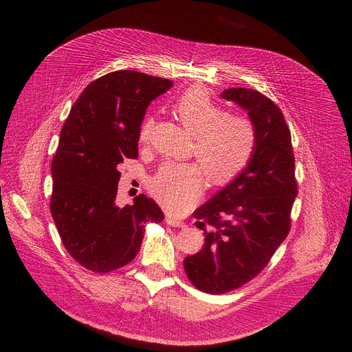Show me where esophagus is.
<instances>
[{
    "mask_svg": "<svg viewBox=\"0 0 352 352\" xmlns=\"http://www.w3.org/2000/svg\"><path fill=\"white\" fill-rule=\"evenodd\" d=\"M165 221H166V224L171 226V227H178V228L186 227V223H184V221H181V219H178V218H175V217H166Z\"/></svg>",
    "mask_w": 352,
    "mask_h": 352,
    "instance_id": "obj_1",
    "label": "esophagus"
}]
</instances>
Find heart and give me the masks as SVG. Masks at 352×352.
<instances>
[{
    "instance_id": "heart-1",
    "label": "heart",
    "mask_w": 352,
    "mask_h": 352,
    "mask_svg": "<svg viewBox=\"0 0 352 352\" xmlns=\"http://www.w3.org/2000/svg\"><path fill=\"white\" fill-rule=\"evenodd\" d=\"M173 111L181 125L195 137L194 155L212 184L224 186L247 168L256 146L255 128L248 118L227 116V111L201 87L182 92ZM151 131L153 120L146 118L140 128L142 144L150 141ZM204 173L195 164L168 162L151 179L150 188L166 211L182 214L204 191Z\"/></svg>"
}]
</instances>
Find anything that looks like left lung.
<instances>
[{
  "label": "left lung",
  "mask_w": 352,
  "mask_h": 352,
  "mask_svg": "<svg viewBox=\"0 0 352 352\" xmlns=\"http://www.w3.org/2000/svg\"><path fill=\"white\" fill-rule=\"evenodd\" d=\"M221 98L247 111L256 146L247 168L194 212L206 244L184 260V270L208 294L236 289L260 274L288 235L298 192L291 133L281 109L250 88H228Z\"/></svg>",
  "instance_id": "1"
}]
</instances>
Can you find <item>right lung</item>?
I'll list each match as a JSON object with an SVG mask.
<instances>
[{
  "label": "right lung",
  "mask_w": 352,
  "mask_h": 352,
  "mask_svg": "<svg viewBox=\"0 0 352 352\" xmlns=\"http://www.w3.org/2000/svg\"><path fill=\"white\" fill-rule=\"evenodd\" d=\"M170 80L121 69L92 81L74 102L51 164V215L63 244L84 268L109 272L131 263L146 223L164 214L140 194L133 206L116 204L124 158L138 157L140 126Z\"/></svg>",
  "instance_id": "obj_1"
}]
</instances>
